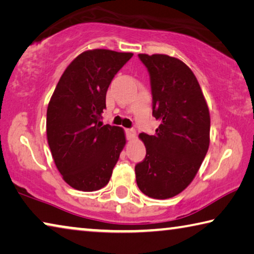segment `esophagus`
<instances>
[{
  "label": "esophagus",
  "mask_w": 254,
  "mask_h": 254,
  "mask_svg": "<svg viewBox=\"0 0 254 254\" xmlns=\"http://www.w3.org/2000/svg\"><path fill=\"white\" fill-rule=\"evenodd\" d=\"M126 133H127V140H133L135 138V135H136L134 128H127Z\"/></svg>",
  "instance_id": "esophagus-1"
}]
</instances>
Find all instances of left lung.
Returning a JSON list of instances; mask_svg holds the SVG:
<instances>
[{
	"label": "left lung",
	"mask_w": 254,
	"mask_h": 254,
	"mask_svg": "<svg viewBox=\"0 0 254 254\" xmlns=\"http://www.w3.org/2000/svg\"><path fill=\"white\" fill-rule=\"evenodd\" d=\"M150 75L154 135L140 133L146 158L135 165L136 184L152 199L178 195L198 173L210 142V115L190 67L165 54H139Z\"/></svg>",
	"instance_id": "1"
}]
</instances>
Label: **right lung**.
<instances>
[{
    "label": "right lung",
    "mask_w": 254,
    "mask_h": 254,
    "mask_svg": "<svg viewBox=\"0 0 254 254\" xmlns=\"http://www.w3.org/2000/svg\"><path fill=\"white\" fill-rule=\"evenodd\" d=\"M132 55L98 48L83 52L63 72L48 103V146L63 180L75 190L105 187L126 146L123 128L100 120L108 87Z\"/></svg>",
    "instance_id": "1"
}]
</instances>
